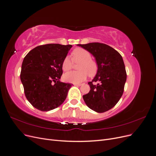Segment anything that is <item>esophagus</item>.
Returning <instances> with one entry per match:
<instances>
[{"label": "esophagus", "instance_id": "esophagus-1", "mask_svg": "<svg viewBox=\"0 0 156 156\" xmlns=\"http://www.w3.org/2000/svg\"><path fill=\"white\" fill-rule=\"evenodd\" d=\"M75 86H81V84H78V83H75L74 84Z\"/></svg>", "mask_w": 156, "mask_h": 156}]
</instances>
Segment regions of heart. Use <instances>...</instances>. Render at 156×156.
I'll return each mask as SVG.
<instances>
[{
  "instance_id": "obj_1",
  "label": "heart",
  "mask_w": 156,
  "mask_h": 156,
  "mask_svg": "<svg viewBox=\"0 0 156 156\" xmlns=\"http://www.w3.org/2000/svg\"><path fill=\"white\" fill-rule=\"evenodd\" d=\"M72 59L69 56H66L62 62V68L64 72H68L72 68L73 62L78 63L77 72H70L64 75L65 81L79 83L85 80L87 75L94 76L97 72L98 64L96 61L91 59V54L83 48L75 49L72 53Z\"/></svg>"
}]
</instances>
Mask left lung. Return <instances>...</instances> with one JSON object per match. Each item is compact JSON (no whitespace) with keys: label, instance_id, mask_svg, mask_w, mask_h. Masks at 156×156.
Listing matches in <instances>:
<instances>
[{"label":"left lung","instance_id":"left-lung-1","mask_svg":"<svg viewBox=\"0 0 156 156\" xmlns=\"http://www.w3.org/2000/svg\"><path fill=\"white\" fill-rule=\"evenodd\" d=\"M78 46L90 52L98 64L95 77L88 83L90 90L83 95V100L90 108L97 112L110 110L124 92L127 74L123 58L119 52L105 44L94 42Z\"/></svg>","mask_w":156,"mask_h":156}]
</instances>
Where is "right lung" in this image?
Instances as JSON below:
<instances>
[{
    "label": "right lung",
    "instance_id": "1",
    "mask_svg": "<svg viewBox=\"0 0 156 156\" xmlns=\"http://www.w3.org/2000/svg\"><path fill=\"white\" fill-rule=\"evenodd\" d=\"M72 45L50 44L32 49L23 59L20 78L25 96L41 111L59 107L67 97L72 84L60 81L62 62Z\"/></svg>",
    "mask_w": 156,
    "mask_h": 156
}]
</instances>
